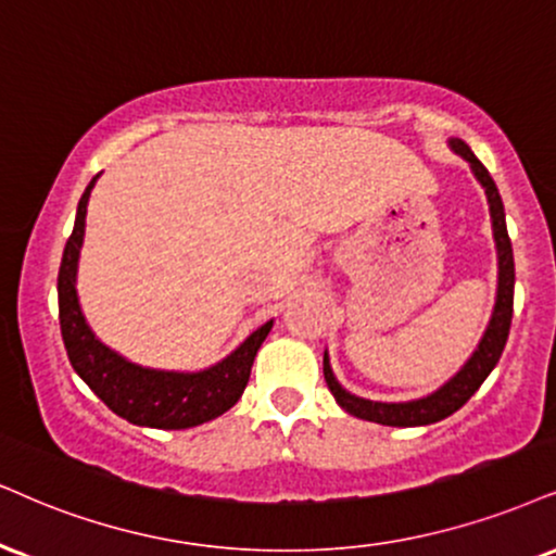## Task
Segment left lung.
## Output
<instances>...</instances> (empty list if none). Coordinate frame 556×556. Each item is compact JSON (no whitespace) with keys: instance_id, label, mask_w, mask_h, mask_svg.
Segmentation results:
<instances>
[{"instance_id":"left-lung-1","label":"left lung","mask_w":556,"mask_h":556,"mask_svg":"<svg viewBox=\"0 0 556 556\" xmlns=\"http://www.w3.org/2000/svg\"><path fill=\"white\" fill-rule=\"evenodd\" d=\"M448 149L469 162L471 173H475L477 182L484 188L490 203V218H492V237H495L497 250V291H495V306H492L490 321L484 327L482 338H479L475 353L469 355L458 371L451 376L448 381L441 383L435 392L420 396V400L407 402H376L366 400L348 392L342 383L334 379V371L330 366V355L325 351V381L330 387L334 402L340 404L345 413L361 420L392 425V428H417V425H430L438 420H445L462 409L469 402V396L482 387V381L492 374L497 366L500 355H503L505 342H508L510 319H513V289H516V265H513V247L508 237V226H505V208L503 198L497 193V185L492 180L488 167L477 160L475 152L462 139H448Z\"/></svg>"}]
</instances>
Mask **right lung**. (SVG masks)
I'll list each match as a JSON object with an SVG mask.
<instances>
[{"label": "right lung", "mask_w": 556, "mask_h": 556, "mask_svg": "<svg viewBox=\"0 0 556 556\" xmlns=\"http://www.w3.org/2000/svg\"><path fill=\"white\" fill-rule=\"evenodd\" d=\"M98 177L94 175L89 180L79 198L72 237L64 247L59 267V321L72 368L115 415L141 428L185 430L216 420L242 396L260 345L273 330V319L260 325L226 358L201 371H164V368L139 366L105 345L87 325L77 293L87 203Z\"/></svg>", "instance_id": "add662e5"}]
</instances>
